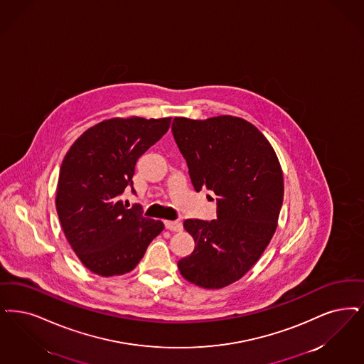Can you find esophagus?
I'll return each mask as SVG.
<instances>
[{"mask_svg": "<svg viewBox=\"0 0 364 364\" xmlns=\"http://www.w3.org/2000/svg\"><path fill=\"white\" fill-rule=\"evenodd\" d=\"M165 228L172 232H180L183 230V223L180 220H165Z\"/></svg>", "mask_w": 364, "mask_h": 364, "instance_id": "34e87169", "label": "esophagus"}]
</instances>
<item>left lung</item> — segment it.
<instances>
[{"mask_svg": "<svg viewBox=\"0 0 364 364\" xmlns=\"http://www.w3.org/2000/svg\"><path fill=\"white\" fill-rule=\"evenodd\" d=\"M172 132L195 191L217 195V219L184 220L195 249L177 267L199 287L222 289L247 274L277 230L282 168L267 138L241 117H175Z\"/></svg>", "mask_w": 364, "mask_h": 364, "instance_id": "obj_1", "label": "left lung"}]
</instances>
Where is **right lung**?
Returning <instances> with one entry per match:
<instances>
[{
    "mask_svg": "<svg viewBox=\"0 0 364 364\" xmlns=\"http://www.w3.org/2000/svg\"><path fill=\"white\" fill-rule=\"evenodd\" d=\"M171 117L109 119L90 127L62 161L57 213L70 247L96 275L132 271L149 244L164 230L142 207L120 200L132 187L138 159L169 130Z\"/></svg>",
    "mask_w": 364,
    "mask_h": 364,
    "instance_id": "1",
    "label": "right lung"
}]
</instances>
